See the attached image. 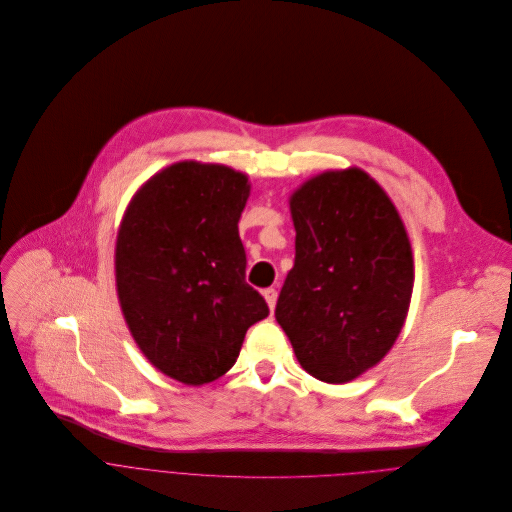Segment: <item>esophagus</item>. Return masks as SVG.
Listing matches in <instances>:
<instances>
[{"mask_svg":"<svg viewBox=\"0 0 512 512\" xmlns=\"http://www.w3.org/2000/svg\"><path fill=\"white\" fill-rule=\"evenodd\" d=\"M263 297H265V301H267L269 309L273 311V309H275V303H277V291H275L273 287H269V289H265V291H263Z\"/></svg>","mask_w":512,"mask_h":512,"instance_id":"34e87169","label":"esophagus"}]
</instances>
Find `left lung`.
Segmentation results:
<instances>
[{
    "label": "left lung",
    "instance_id": "1",
    "mask_svg": "<svg viewBox=\"0 0 512 512\" xmlns=\"http://www.w3.org/2000/svg\"><path fill=\"white\" fill-rule=\"evenodd\" d=\"M295 263L275 319L313 378L346 384L382 362L414 287L406 227L362 168L327 170L289 199Z\"/></svg>",
    "mask_w": 512,
    "mask_h": 512
}]
</instances>
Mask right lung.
Returning <instances> with one entry per match:
<instances>
[{"label":"right lung","instance_id":"1","mask_svg":"<svg viewBox=\"0 0 512 512\" xmlns=\"http://www.w3.org/2000/svg\"><path fill=\"white\" fill-rule=\"evenodd\" d=\"M249 191L247 175L225 164L175 162L136 191L118 229L126 325L146 360L187 386L227 374L247 329L269 315L245 281L237 225Z\"/></svg>","mask_w":512,"mask_h":512}]
</instances>
